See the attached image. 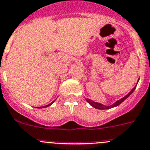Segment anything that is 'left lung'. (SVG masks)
Instances as JSON below:
<instances>
[{
  "mask_svg": "<svg viewBox=\"0 0 150 150\" xmlns=\"http://www.w3.org/2000/svg\"><path fill=\"white\" fill-rule=\"evenodd\" d=\"M138 81H139V80H138ZM135 88H136V86H135L134 88H133V89L131 90V91H130V93H128V94L126 95L125 97H124L123 98H122L121 100L116 101V102L115 103H113L112 105H111V106H105V105H103V104L99 103H96V102H94V101H92V100H90V99H86V100H87V102H88L91 106H93V107L96 108V109H111V108L115 107V106H118V105H120V104L122 103V102H123L124 100H126V99L129 97L130 95H131V93L134 92V91L135 90Z\"/></svg>",
  "mask_w": 150,
  "mask_h": 150,
  "instance_id": "left-lung-1",
  "label": "left lung"
}]
</instances>
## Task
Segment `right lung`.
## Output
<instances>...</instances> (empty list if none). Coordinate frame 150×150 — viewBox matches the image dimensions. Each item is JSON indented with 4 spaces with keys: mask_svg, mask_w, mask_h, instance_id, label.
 <instances>
[{
    "mask_svg": "<svg viewBox=\"0 0 150 150\" xmlns=\"http://www.w3.org/2000/svg\"><path fill=\"white\" fill-rule=\"evenodd\" d=\"M53 102H54V101H53ZM53 102H52V103H50V104H48V105H47V106H41V107H38V108H42V107H43V108H44V107H47V106H50V105H51V104H52V103H53Z\"/></svg>",
    "mask_w": 150,
    "mask_h": 150,
    "instance_id": "add662e5",
    "label": "right lung"
}]
</instances>
